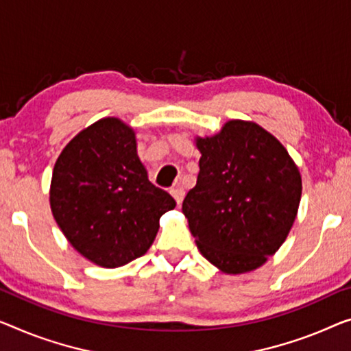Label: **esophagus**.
I'll return each instance as SVG.
<instances>
[{
	"mask_svg": "<svg viewBox=\"0 0 351 351\" xmlns=\"http://www.w3.org/2000/svg\"><path fill=\"white\" fill-rule=\"evenodd\" d=\"M170 192H171V195H173V198L176 200L178 205H181L182 198H184V189L178 186V187H173V189H171Z\"/></svg>",
	"mask_w": 351,
	"mask_h": 351,
	"instance_id": "obj_1",
	"label": "esophagus"
}]
</instances>
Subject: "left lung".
<instances>
[{
	"mask_svg": "<svg viewBox=\"0 0 351 351\" xmlns=\"http://www.w3.org/2000/svg\"><path fill=\"white\" fill-rule=\"evenodd\" d=\"M195 145L200 171L182 213L197 247L226 274L260 268L295 222L300 170L284 145L252 121L232 119Z\"/></svg>",
	"mask_w": 351,
	"mask_h": 351,
	"instance_id": "obj_1",
	"label": "left lung"
}]
</instances>
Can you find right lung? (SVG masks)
I'll return each instance as SVG.
<instances>
[{
  "label": "right lung",
  "mask_w": 351,
  "mask_h": 351,
  "mask_svg": "<svg viewBox=\"0 0 351 351\" xmlns=\"http://www.w3.org/2000/svg\"><path fill=\"white\" fill-rule=\"evenodd\" d=\"M176 206L169 192L148 180L134 129L102 118L78 132L56 159L50 208L78 254L102 268L142 257L159 219Z\"/></svg>",
  "instance_id": "1"
}]
</instances>
